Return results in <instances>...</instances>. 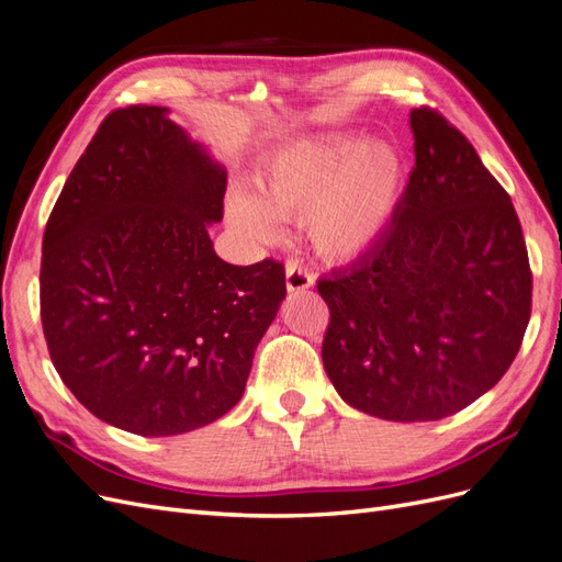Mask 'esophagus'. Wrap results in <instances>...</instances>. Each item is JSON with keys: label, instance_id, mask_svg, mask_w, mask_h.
Instances as JSON below:
<instances>
[{"label": "esophagus", "instance_id": "1", "mask_svg": "<svg viewBox=\"0 0 562 562\" xmlns=\"http://www.w3.org/2000/svg\"><path fill=\"white\" fill-rule=\"evenodd\" d=\"M285 285L291 293H300V291H307V288L314 285V274L297 262H291L285 267Z\"/></svg>", "mask_w": 562, "mask_h": 562}]
</instances>
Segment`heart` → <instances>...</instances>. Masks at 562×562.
<instances>
[{
  "instance_id": "heart-1",
  "label": "heart",
  "mask_w": 562,
  "mask_h": 562,
  "mask_svg": "<svg viewBox=\"0 0 562 562\" xmlns=\"http://www.w3.org/2000/svg\"><path fill=\"white\" fill-rule=\"evenodd\" d=\"M403 161L386 143L318 135L271 155L255 173V196L232 192L227 217L246 239L271 244L279 220L300 217L314 250L349 262L375 246L396 215Z\"/></svg>"
}]
</instances>
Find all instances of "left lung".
I'll return each instance as SVG.
<instances>
[{"mask_svg": "<svg viewBox=\"0 0 562 562\" xmlns=\"http://www.w3.org/2000/svg\"><path fill=\"white\" fill-rule=\"evenodd\" d=\"M415 168L382 239L318 279L330 310L323 368L366 415L434 422L514 363L532 307L520 220L443 114L411 112Z\"/></svg>", "mask_w": 562, "mask_h": 562, "instance_id": "1", "label": "left lung"}]
</instances>
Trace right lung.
Wrapping results in <instances>:
<instances>
[{
  "mask_svg": "<svg viewBox=\"0 0 562 562\" xmlns=\"http://www.w3.org/2000/svg\"><path fill=\"white\" fill-rule=\"evenodd\" d=\"M227 171L166 108L108 114L42 241V326L60 380L116 429L178 436L239 403L285 297L277 260L217 258Z\"/></svg>",
  "mask_w": 562,
  "mask_h": 562,
  "instance_id": "right-lung-1",
  "label": "right lung"
}]
</instances>
